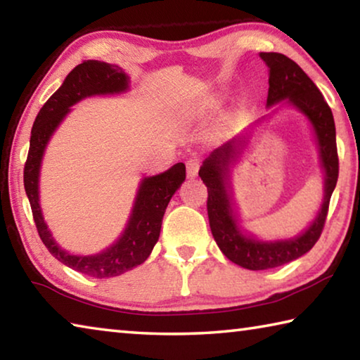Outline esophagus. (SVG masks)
<instances>
[{
	"label": "esophagus",
	"mask_w": 360,
	"mask_h": 360,
	"mask_svg": "<svg viewBox=\"0 0 360 360\" xmlns=\"http://www.w3.org/2000/svg\"><path fill=\"white\" fill-rule=\"evenodd\" d=\"M187 176L188 178H195V176L198 174V169H200V158L198 157H192L187 160Z\"/></svg>",
	"instance_id": "obj_1"
}]
</instances>
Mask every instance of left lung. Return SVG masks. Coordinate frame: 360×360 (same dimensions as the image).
Returning <instances> with one entry per match:
<instances>
[{"mask_svg":"<svg viewBox=\"0 0 360 360\" xmlns=\"http://www.w3.org/2000/svg\"><path fill=\"white\" fill-rule=\"evenodd\" d=\"M268 66L266 108L284 101V105L300 112L311 129L318 146L319 163L324 174V193L318 212L307 229L290 238L262 240L245 229L236 208L231 188V172L245 155L251 133L262 117L249 129L224 143L205 158L200 167V178L208 187V217L211 233L219 249L229 260L248 270H268L302 257L319 240L328 211V202L338 179L337 133L330 108L314 82L294 60L278 52H260ZM270 115V114H268Z\"/></svg>","mask_w":360,"mask_h":360,"instance_id":"obj_1","label":"left lung"}]
</instances>
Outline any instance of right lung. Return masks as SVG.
I'll return each mask as SVG.
<instances>
[{
    "label": "right lung",
    "instance_id": "1",
    "mask_svg": "<svg viewBox=\"0 0 360 360\" xmlns=\"http://www.w3.org/2000/svg\"><path fill=\"white\" fill-rule=\"evenodd\" d=\"M130 90V77L117 65L87 60L72 70L34 119L23 184L42 243L66 266L92 278H114L149 257L160 236L162 219L176 191L186 181V165L176 163L154 176H143L124 231L112 245L96 254H71L58 245L47 227L39 200V176L49 141L76 103L90 96L122 95Z\"/></svg>",
    "mask_w": 360,
    "mask_h": 360
}]
</instances>
